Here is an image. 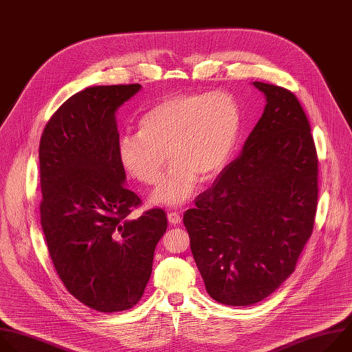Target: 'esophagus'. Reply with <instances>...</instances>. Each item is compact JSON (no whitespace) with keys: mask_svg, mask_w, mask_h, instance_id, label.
I'll return each instance as SVG.
<instances>
[{"mask_svg":"<svg viewBox=\"0 0 352 352\" xmlns=\"http://www.w3.org/2000/svg\"><path fill=\"white\" fill-rule=\"evenodd\" d=\"M168 221L170 225H179L182 222V218L177 212H169L168 214Z\"/></svg>","mask_w":352,"mask_h":352,"instance_id":"1","label":"esophagus"}]
</instances>
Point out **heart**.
Masks as SVG:
<instances>
[{
  "instance_id": "1",
  "label": "heart",
  "mask_w": 352,
  "mask_h": 352,
  "mask_svg": "<svg viewBox=\"0 0 352 352\" xmlns=\"http://www.w3.org/2000/svg\"><path fill=\"white\" fill-rule=\"evenodd\" d=\"M240 130L241 115L232 94H173L142 115L138 131L119 137L118 154L134 179L155 184L165 168L166 153L172 165L151 199L182 205L194 194L199 179L212 180L223 170Z\"/></svg>"
}]
</instances>
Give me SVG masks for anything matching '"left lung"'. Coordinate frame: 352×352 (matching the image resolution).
Wrapping results in <instances>:
<instances>
[{
  "label": "left lung",
  "instance_id": "8db88e82",
  "mask_svg": "<svg viewBox=\"0 0 352 352\" xmlns=\"http://www.w3.org/2000/svg\"><path fill=\"white\" fill-rule=\"evenodd\" d=\"M252 85L266 97L261 119L183 217L208 294L232 307L262 301L294 272L318 206V155L300 101Z\"/></svg>",
  "mask_w": 352,
  "mask_h": 352
}]
</instances>
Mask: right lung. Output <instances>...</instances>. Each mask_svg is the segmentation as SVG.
<instances>
[{
	"label": "right lung",
	"instance_id": "right-lung-1",
	"mask_svg": "<svg viewBox=\"0 0 352 352\" xmlns=\"http://www.w3.org/2000/svg\"><path fill=\"white\" fill-rule=\"evenodd\" d=\"M142 86L87 87L51 116L40 140L41 228L66 290L98 312L133 308L144 294L166 214L124 184L118 108Z\"/></svg>",
	"mask_w": 352,
	"mask_h": 352
}]
</instances>
